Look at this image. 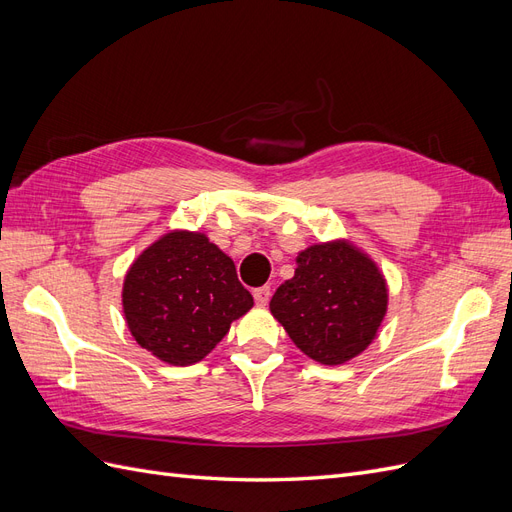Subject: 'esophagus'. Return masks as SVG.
Masks as SVG:
<instances>
[{"label": "esophagus", "mask_w": 512, "mask_h": 512, "mask_svg": "<svg viewBox=\"0 0 512 512\" xmlns=\"http://www.w3.org/2000/svg\"><path fill=\"white\" fill-rule=\"evenodd\" d=\"M271 299V288L269 286H262V288H256L254 290V301L258 305H267Z\"/></svg>", "instance_id": "obj_1"}]
</instances>
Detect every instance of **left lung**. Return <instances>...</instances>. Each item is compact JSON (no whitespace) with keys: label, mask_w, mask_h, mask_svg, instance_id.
<instances>
[{"label":"left lung","mask_w":512,"mask_h":512,"mask_svg":"<svg viewBox=\"0 0 512 512\" xmlns=\"http://www.w3.org/2000/svg\"><path fill=\"white\" fill-rule=\"evenodd\" d=\"M389 290L378 265L348 241L309 245L292 280L275 290L271 314L309 359L342 365L380 329Z\"/></svg>","instance_id":"1"}]
</instances>
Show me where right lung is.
<instances>
[{
	"label": "right lung",
	"instance_id": "add662e5",
	"mask_svg": "<svg viewBox=\"0 0 512 512\" xmlns=\"http://www.w3.org/2000/svg\"><path fill=\"white\" fill-rule=\"evenodd\" d=\"M121 303L136 344L183 367L203 361L254 299L207 235L173 230L132 262Z\"/></svg>",
	"mask_w": 512,
	"mask_h": 512
}]
</instances>
